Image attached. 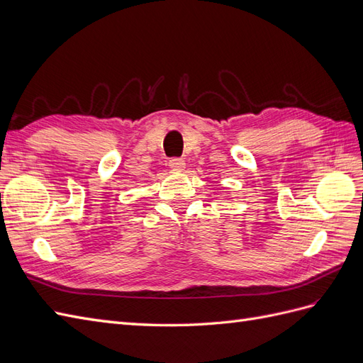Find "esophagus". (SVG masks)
Returning a JSON list of instances; mask_svg holds the SVG:
<instances>
[{"label":"esophagus","instance_id":"esophagus-1","mask_svg":"<svg viewBox=\"0 0 363 363\" xmlns=\"http://www.w3.org/2000/svg\"><path fill=\"white\" fill-rule=\"evenodd\" d=\"M169 168L171 169H175V171H183L184 168H186V163H184V160L183 159H171L169 160Z\"/></svg>","mask_w":363,"mask_h":363}]
</instances>
